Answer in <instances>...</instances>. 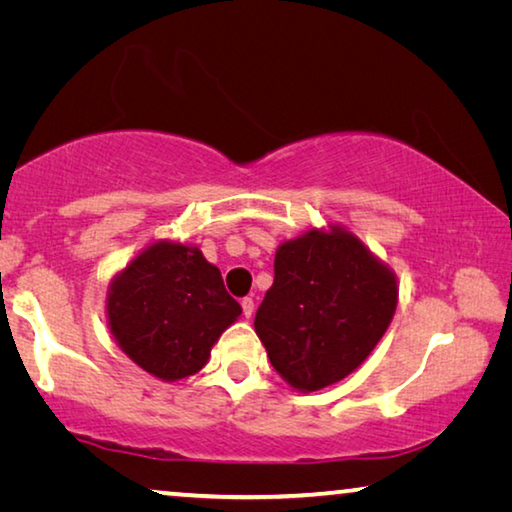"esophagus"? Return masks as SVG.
Instances as JSON below:
<instances>
[{
    "label": "esophagus",
    "mask_w": 512,
    "mask_h": 512,
    "mask_svg": "<svg viewBox=\"0 0 512 512\" xmlns=\"http://www.w3.org/2000/svg\"><path fill=\"white\" fill-rule=\"evenodd\" d=\"M241 309H244V316L250 318V316H253V311H255V300L244 298V300H241Z\"/></svg>",
    "instance_id": "1"
}]
</instances>
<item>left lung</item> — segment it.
Wrapping results in <instances>:
<instances>
[{
	"instance_id": "1",
	"label": "left lung",
	"mask_w": 512,
	"mask_h": 512,
	"mask_svg": "<svg viewBox=\"0 0 512 512\" xmlns=\"http://www.w3.org/2000/svg\"><path fill=\"white\" fill-rule=\"evenodd\" d=\"M395 273L345 228L309 230L277 248L255 316L271 366L302 393L357 370L391 325Z\"/></svg>"
}]
</instances>
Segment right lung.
<instances>
[{
    "mask_svg": "<svg viewBox=\"0 0 512 512\" xmlns=\"http://www.w3.org/2000/svg\"><path fill=\"white\" fill-rule=\"evenodd\" d=\"M106 309L119 348L162 381L196 375L241 314L219 268L176 241H155L115 275Z\"/></svg>",
    "mask_w": 512,
    "mask_h": 512,
    "instance_id": "1",
    "label": "right lung"
}]
</instances>
